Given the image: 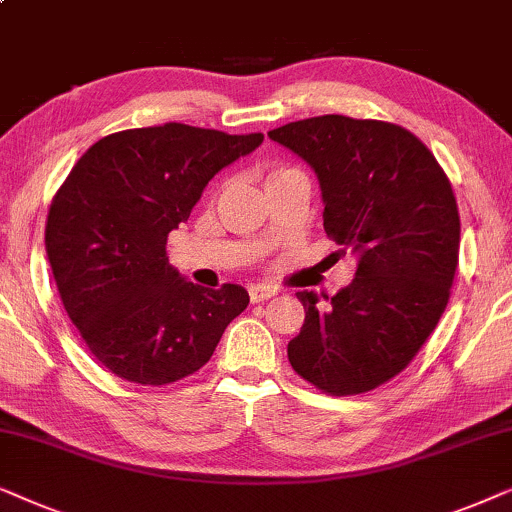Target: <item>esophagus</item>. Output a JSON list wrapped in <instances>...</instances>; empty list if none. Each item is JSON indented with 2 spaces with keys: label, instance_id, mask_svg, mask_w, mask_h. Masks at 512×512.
Segmentation results:
<instances>
[{
  "label": "esophagus",
  "instance_id": "esophagus-1",
  "mask_svg": "<svg viewBox=\"0 0 512 512\" xmlns=\"http://www.w3.org/2000/svg\"><path fill=\"white\" fill-rule=\"evenodd\" d=\"M276 288H271V285H250L248 288V295H250V302L257 304V302H264V299L274 297L276 295Z\"/></svg>",
  "mask_w": 512,
  "mask_h": 512
}]
</instances>
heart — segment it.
I'll return each instance as SVG.
<instances>
[{"label": "heart", "instance_id": "obj_1", "mask_svg": "<svg viewBox=\"0 0 512 512\" xmlns=\"http://www.w3.org/2000/svg\"><path fill=\"white\" fill-rule=\"evenodd\" d=\"M285 170H292V168H274V170H269V173H267V180H269V177H276V175L285 173Z\"/></svg>", "mask_w": 512, "mask_h": 512}]
</instances>
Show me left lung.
<instances>
[{
    "label": "left lung",
    "instance_id": "left-lung-1",
    "mask_svg": "<svg viewBox=\"0 0 512 512\" xmlns=\"http://www.w3.org/2000/svg\"><path fill=\"white\" fill-rule=\"evenodd\" d=\"M316 173L323 227L358 255L335 297L297 292L288 344L299 377L330 395L372 391L403 372L438 325L459 264V208L445 170L403 126L323 114L269 131Z\"/></svg>",
    "mask_w": 512,
    "mask_h": 512
}]
</instances>
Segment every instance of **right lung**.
<instances>
[{"label":"right lung","mask_w":512,"mask_h":512,"mask_svg":"<svg viewBox=\"0 0 512 512\" xmlns=\"http://www.w3.org/2000/svg\"><path fill=\"white\" fill-rule=\"evenodd\" d=\"M262 140L163 124L107 135L74 163L49 208L46 255L67 316L112 374L142 386L189 377L248 306L241 285L185 281L166 241L215 173Z\"/></svg>","instance_id":"right-lung-1"}]
</instances>
